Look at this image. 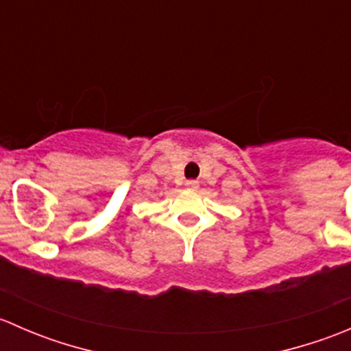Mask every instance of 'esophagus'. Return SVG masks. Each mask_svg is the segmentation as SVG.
I'll return each mask as SVG.
<instances>
[{
    "instance_id": "1",
    "label": "esophagus",
    "mask_w": 351,
    "mask_h": 351,
    "mask_svg": "<svg viewBox=\"0 0 351 351\" xmlns=\"http://www.w3.org/2000/svg\"><path fill=\"white\" fill-rule=\"evenodd\" d=\"M185 185H186V189H189V190H197L198 189V182H195V180H189Z\"/></svg>"
}]
</instances>
